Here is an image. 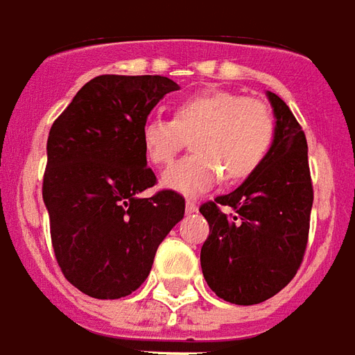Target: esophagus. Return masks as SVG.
<instances>
[{
    "label": "esophagus",
    "mask_w": 355,
    "mask_h": 355,
    "mask_svg": "<svg viewBox=\"0 0 355 355\" xmlns=\"http://www.w3.org/2000/svg\"><path fill=\"white\" fill-rule=\"evenodd\" d=\"M185 209H187L189 214H195L196 209H198V206H196L195 200H191V198H189L187 202H185Z\"/></svg>",
    "instance_id": "esophagus-1"
}]
</instances>
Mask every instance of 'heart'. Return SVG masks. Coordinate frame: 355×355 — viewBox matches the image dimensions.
Masks as SVG:
<instances>
[{
  "mask_svg": "<svg viewBox=\"0 0 355 355\" xmlns=\"http://www.w3.org/2000/svg\"><path fill=\"white\" fill-rule=\"evenodd\" d=\"M276 119L257 98L221 89L183 96L172 119L149 117L139 139L147 160L166 166L191 138L193 153L162 175V185L181 195H200L217 181L238 183L255 174L274 144Z\"/></svg>",
  "mask_w": 355,
  "mask_h": 355,
  "instance_id": "obj_1",
  "label": "heart"
}]
</instances>
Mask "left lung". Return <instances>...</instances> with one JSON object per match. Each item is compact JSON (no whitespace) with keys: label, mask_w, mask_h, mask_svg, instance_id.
Returning <instances> with one entry per match:
<instances>
[{"label":"left lung","mask_w":355,"mask_h":355,"mask_svg":"<svg viewBox=\"0 0 355 355\" xmlns=\"http://www.w3.org/2000/svg\"><path fill=\"white\" fill-rule=\"evenodd\" d=\"M276 134L261 168L229 195L200 206L209 234L200 250L209 289L232 304H257L293 280L309 244L314 189L301 124L274 92Z\"/></svg>","instance_id":"8db88e82"}]
</instances>
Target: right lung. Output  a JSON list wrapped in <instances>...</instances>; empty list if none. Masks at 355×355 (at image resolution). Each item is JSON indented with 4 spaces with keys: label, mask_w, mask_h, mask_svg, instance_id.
Returning a JSON list of instances; mask_svg holds the SVG:
<instances>
[{
    "label": "right lung",
    "mask_w": 355,
    "mask_h": 355,
    "mask_svg": "<svg viewBox=\"0 0 355 355\" xmlns=\"http://www.w3.org/2000/svg\"><path fill=\"white\" fill-rule=\"evenodd\" d=\"M162 75H98L83 87L46 139L43 175L54 257L66 280L94 299H121L151 272L159 244L185 214V198L157 178L139 132L162 96Z\"/></svg>",
    "instance_id": "right-lung-1"
}]
</instances>
